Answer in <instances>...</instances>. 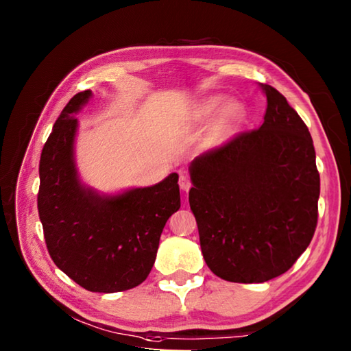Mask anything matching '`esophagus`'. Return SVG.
I'll list each match as a JSON object with an SVG mask.
<instances>
[{"label":"esophagus","instance_id":"1","mask_svg":"<svg viewBox=\"0 0 351 351\" xmlns=\"http://www.w3.org/2000/svg\"><path fill=\"white\" fill-rule=\"evenodd\" d=\"M190 186H192V182H190L189 176L181 173V175H180V187H181L182 190H186V192H187V190L190 189Z\"/></svg>","mask_w":351,"mask_h":351}]
</instances>
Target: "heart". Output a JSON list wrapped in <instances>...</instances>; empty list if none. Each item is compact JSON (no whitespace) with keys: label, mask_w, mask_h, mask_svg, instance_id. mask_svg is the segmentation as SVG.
<instances>
[{"label":"heart","mask_w":351,"mask_h":351,"mask_svg":"<svg viewBox=\"0 0 351 351\" xmlns=\"http://www.w3.org/2000/svg\"><path fill=\"white\" fill-rule=\"evenodd\" d=\"M224 105V99L223 97H212L207 100L203 106V114L206 116H212L215 114L217 111H219L223 108ZM243 119V108L239 104H232L229 105L228 108L223 111L221 117H219L217 132L218 134H229L232 133L234 130L237 128V125L241 122Z\"/></svg>","instance_id":"heart-1"}]
</instances>
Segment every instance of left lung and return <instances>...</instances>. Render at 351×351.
Wrapping results in <instances>:
<instances>
[{
  "label": "left lung",
  "instance_id": "obj_1",
  "mask_svg": "<svg viewBox=\"0 0 351 351\" xmlns=\"http://www.w3.org/2000/svg\"><path fill=\"white\" fill-rule=\"evenodd\" d=\"M266 96L261 127L240 132L190 164L189 203L213 274L235 283L282 276L317 226L320 178L311 134L283 94Z\"/></svg>",
  "mask_w": 351,
  "mask_h": 351
}]
</instances>
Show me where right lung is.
I'll list each match as a JSON object with an SVG mask.
<instances>
[{"label": "right lung", "mask_w": 351, "mask_h": 351, "mask_svg": "<svg viewBox=\"0 0 351 351\" xmlns=\"http://www.w3.org/2000/svg\"><path fill=\"white\" fill-rule=\"evenodd\" d=\"M91 97L82 91L69 100L41 150L38 217L47 252L82 288L119 293L150 274L162 229L181 207L178 175L156 186L100 197L85 189L74 165L77 119Z\"/></svg>", "instance_id": "right-lung-1"}]
</instances>
